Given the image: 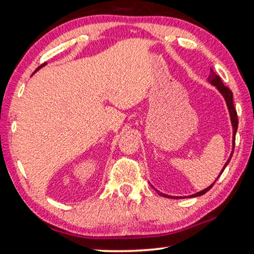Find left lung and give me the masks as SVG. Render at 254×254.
I'll list each match as a JSON object with an SVG mask.
<instances>
[{
	"label": "left lung",
	"mask_w": 254,
	"mask_h": 254,
	"mask_svg": "<svg viewBox=\"0 0 254 254\" xmlns=\"http://www.w3.org/2000/svg\"><path fill=\"white\" fill-rule=\"evenodd\" d=\"M210 84H212L213 86H215V87L217 88V91L220 92L221 94H222V96L224 97V100H225V102H226V105H227V109H229V113H230V118H231V123H232V127H233V137H232V152H231V154H230V158L227 159V161L225 162V165H224V167H223V169H222V171H221V174L218 175V177H220V176L222 175V173L223 171H224V169H225V167L229 165V162H230V160H231V158H232V156H233V151H234V145H235V134H236V130H238V126H239V121H238V114H236V111H235V109H234V103H233V93H232L231 91H230V88H227L226 86H224V84H223V81H222V79L220 78V77H218L216 74H215V72L213 71V69L212 68H210V75L208 76V79H207ZM217 177V178H218ZM217 178H216V180H217ZM216 180H215V182H216ZM215 182L210 185V186H208L207 188H205V189H203V190H200V191H198V192H196V194H192V195H189V196H187V197H190V198H192V197H198V196H201V195H204L205 192H207L210 188L213 187V185L215 184ZM157 192L160 196H162V197H168V198H185V196L183 197H174V196H169V195H166V194H163V192H160L159 190H157Z\"/></svg>",
	"instance_id": "obj_1"
}]
</instances>
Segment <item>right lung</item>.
I'll use <instances>...</instances> for the list:
<instances>
[{"instance_id": "right-lung-1", "label": "right lung", "mask_w": 254, "mask_h": 254, "mask_svg": "<svg viewBox=\"0 0 254 254\" xmlns=\"http://www.w3.org/2000/svg\"><path fill=\"white\" fill-rule=\"evenodd\" d=\"M46 65H47V63H45V64H42V65H41L40 67H38V68H37V69H36V71H37V70H39V69H40V68H42V67H44V66H46Z\"/></svg>"}]
</instances>
